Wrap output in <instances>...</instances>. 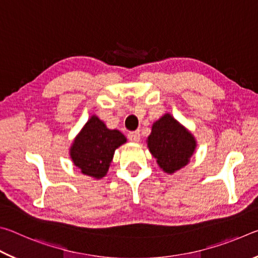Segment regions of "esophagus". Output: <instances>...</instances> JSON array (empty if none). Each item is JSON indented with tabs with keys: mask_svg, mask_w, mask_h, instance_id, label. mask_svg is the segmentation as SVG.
<instances>
[{
	"mask_svg": "<svg viewBox=\"0 0 258 258\" xmlns=\"http://www.w3.org/2000/svg\"><path fill=\"white\" fill-rule=\"evenodd\" d=\"M127 138L132 142H139L140 141V132H139V131H135V132H131V133H128Z\"/></svg>",
	"mask_w": 258,
	"mask_h": 258,
	"instance_id": "1",
	"label": "esophagus"
}]
</instances>
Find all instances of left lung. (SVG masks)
<instances>
[{
	"instance_id": "obj_1",
	"label": "left lung",
	"mask_w": 258,
	"mask_h": 258,
	"mask_svg": "<svg viewBox=\"0 0 258 258\" xmlns=\"http://www.w3.org/2000/svg\"><path fill=\"white\" fill-rule=\"evenodd\" d=\"M147 145L159 167L173 174L189 164L197 141L185 126L167 112L152 124Z\"/></svg>"
}]
</instances>
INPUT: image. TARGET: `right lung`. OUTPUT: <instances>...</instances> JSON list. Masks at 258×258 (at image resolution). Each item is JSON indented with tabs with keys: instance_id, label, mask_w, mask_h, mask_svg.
Masks as SVG:
<instances>
[{
	"instance_id": "obj_1",
	"label": "right lung",
	"mask_w": 258,
	"mask_h": 258,
	"mask_svg": "<svg viewBox=\"0 0 258 258\" xmlns=\"http://www.w3.org/2000/svg\"><path fill=\"white\" fill-rule=\"evenodd\" d=\"M126 141L123 133L108 128L93 115L74 139L69 156L82 174L99 180L107 175L115 150Z\"/></svg>"
}]
</instances>
